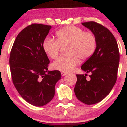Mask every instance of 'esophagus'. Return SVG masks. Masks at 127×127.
Listing matches in <instances>:
<instances>
[{"instance_id": "1", "label": "esophagus", "mask_w": 127, "mask_h": 127, "mask_svg": "<svg viewBox=\"0 0 127 127\" xmlns=\"http://www.w3.org/2000/svg\"><path fill=\"white\" fill-rule=\"evenodd\" d=\"M61 74H62V76H64L65 75H66V73H65V72H61Z\"/></svg>"}]
</instances>
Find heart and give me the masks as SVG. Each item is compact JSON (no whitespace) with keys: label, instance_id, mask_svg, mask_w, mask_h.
Returning <instances> with one entry per match:
<instances>
[{"label":"heart","instance_id":"1","mask_svg":"<svg viewBox=\"0 0 127 127\" xmlns=\"http://www.w3.org/2000/svg\"><path fill=\"white\" fill-rule=\"evenodd\" d=\"M97 45L95 36L74 26H67L56 32V40L46 38L42 43L43 51L49 58L55 59L59 55L60 46H66V54L52 64V67L63 72L72 71L79 59L85 60L94 54Z\"/></svg>","mask_w":127,"mask_h":127}]
</instances>
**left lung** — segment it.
Segmentation results:
<instances>
[{"label": "left lung", "instance_id": "left-lung-1", "mask_svg": "<svg viewBox=\"0 0 127 127\" xmlns=\"http://www.w3.org/2000/svg\"><path fill=\"white\" fill-rule=\"evenodd\" d=\"M95 36L97 45L94 54L83 64L81 69L87 74L76 75L74 88L77 98L90 105L99 103L110 93L117 79L119 52L117 42L108 29L94 21L82 23Z\"/></svg>", "mask_w": 127, "mask_h": 127}]
</instances>
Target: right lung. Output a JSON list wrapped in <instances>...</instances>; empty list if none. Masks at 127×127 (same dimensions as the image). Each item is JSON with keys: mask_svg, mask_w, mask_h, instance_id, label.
Segmentation results:
<instances>
[{"mask_svg": "<svg viewBox=\"0 0 127 127\" xmlns=\"http://www.w3.org/2000/svg\"><path fill=\"white\" fill-rule=\"evenodd\" d=\"M51 28L41 24L27 26L17 36L10 54V69L15 88L27 103L39 107L51 101L55 84L62 77L59 70H48L49 60L42 48Z\"/></svg>", "mask_w": 127, "mask_h": 127, "instance_id": "1", "label": "right lung"}]
</instances>
